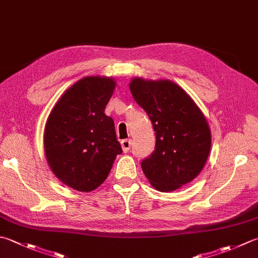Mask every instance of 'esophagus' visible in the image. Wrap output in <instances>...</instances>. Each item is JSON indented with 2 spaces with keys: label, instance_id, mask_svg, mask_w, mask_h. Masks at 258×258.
Instances as JSON below:
<instances>
[{
  "label": "esophagus",
  "instance_id": "1",
  "mask_svg": "<svg viewBox=\"0 0 258 258\" xmlns=\"http://www.w3.org/2000/svg\"><path fill=\"white\" fill-rule=\"evenodd\" d=\"M120 145H122V149H123V152L124 153H127L130 149H131V145H132V141L128 140V139H125L123 140L122 142H120Z\"/></svg>",
  "mask_w": 258,
  "mask_h": 258
}]
</instances>
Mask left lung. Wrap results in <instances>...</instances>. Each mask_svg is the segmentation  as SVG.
Instances as JSON below:
<instances>
[{
  "label": "left lung",
  "mask_w": 258,
  "mask_h": 258,
  "mask_svg": "<svg viewBox=\"0 0 258 258\" xmlns=\"http://www.w3.org/2000/svg\"><path fill=\"white\" fill-rule=\"evenodd\" d=\"M130 89L155 132V149L141 162L145 176L162 192L191 182L210 152L211 135L204 114L190 96L170 80L134 78Z\"/></svg>",
  "instance_id": "left-lung-1"
}]
</instances>
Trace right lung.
Returning a JSON list of instances; mask_svg holds the SVG:
<instances>
[{
  "mask_svg": "<svg viewBox=\"0 0 258 258\" xmlns=\"http://www.w3.org/2000/svg\"><path fill=\"white\" fill-rule=\"evenodd\" d=\"M115 82L107 77H85L58 100L44 128V152L55 176L75 190L89 192L102 184L117 154L112 117L105 107Z\"/></svg>",
  "mask_w": 258,
  "mask_h": 258,
  "instance_id": "obj_1",
  "label": "right lung"
}]
</instances>
